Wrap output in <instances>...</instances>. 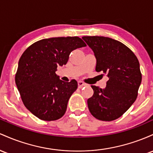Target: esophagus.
<instances>
[{"mask_svg": "<svg viewBox=\"0 0 153 153\" xmlns=\"http://www.w3.org/2000/svg\"><path fill=\"white\" fill-rule=\"evenodd\" d=\"M85 86H86V84L84 83L83 82H82V81L78 82V87H79V88H82V87H85Z\"/></svg>", "mask_w": 153, "mask_h": 153, "instance_id": "obj_1", "label": "esophagus"}]
</instances>
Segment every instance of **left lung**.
<instances>
[{
	"mask_svg": "<svg viewBox=\"0 0 153 153\" xmlns=\"http://www.w3.org/2000/svg\"><path fill=\"white\" fill-rule=\"evenodd\" d=\"M82 39L95 53L96 71L108 77L105 89L91 86L94 94L87 100L88 108L97 119L114 121L136 100L142 82L140 63L131 50L119 41L99 36Z\"/></svg>",
	"mask_w": 153,
	"mask_h": 153,
	"instance_id": "1",
	"label": "left lung"
}]
</instances>
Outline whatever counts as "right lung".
I'll return each instance as SVG.
<instances>
[{"label": "right lung", "instance_id": "add662e5", "mask_svg": "<svg viewBox=\"0 0 153 153\" xmlns=\"http://www.w3.org/2000/svg\"><path fill=\"white\" fill-rule=\"evenodd\" d=\"M85 46L78 37H52L31 45L22 55L15 82L24 105L36 117L51 121L65 114L78 85L75 79L62 81L56 71L74 50Z\"/></svg>", "mask_w": 153, "mask_h": 153}]
</instances>
